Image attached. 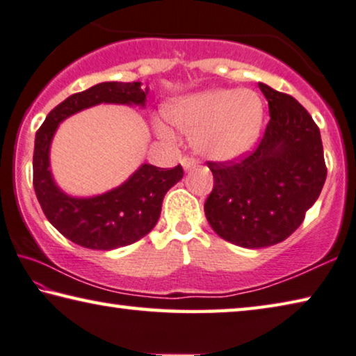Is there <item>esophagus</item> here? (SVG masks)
<instances>
[{"label":"esophagus","mask_w":356,"mask_h":356,"mask_svg":"<svg viewBox=\"0 0 356 356\" xmlns=\"http://www.w3.org/2000/svg\"><path fill=\"white\" fill-rule=\"evenodd\" d=\"M181 165H183V168L186 172L188 170H192V168H194L195 165H197V161L194 159V157H189V156H184L183 159H181Z\"/></svg>","instance_id":"1"}]
</instances>
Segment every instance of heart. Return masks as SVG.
I'll return each mask as SVG.
<instances>
[{
	"label": "heart",
	"mask_w": 356,
	"mask_h": 356,
	"mask_svg": "<svg viewBox=\"0 0 356 356\" xmlns=\"http://www.w3.org/2000/svg\"><path fill=\"white\" fill-rule=\"evenodd\" d=\"M165 116L179 131L192 136V147L213 161L241 157L257 143L264 126V99L254 90L209 88L178 97L167 104ZM154 127L159 136L173 138L162 121Z\"/></svg>",
	"instance_id": "heart-1"
}]
</instances>
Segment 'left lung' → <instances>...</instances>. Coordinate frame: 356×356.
Wrapping results in <instances>:
<instances>
[{
    "label": "left lung",
    "instance_id": "1",
    "mask_svg": "<svg viewBox=\"0 0 356 356\" xmlns=\"http://www.w3.org/2000/svg\"><path fill=\"white\" fill-rule=\"evenodd\" d=\"M270 107L259 147L240 161L208 162L214 186L205 202L211 229L248 249L284 241L305 220L326 179L320 131L295 97L259 83Z\"/></svg>",
    "mask_w": 356,
    "mask_h": 356
}]
</instances>
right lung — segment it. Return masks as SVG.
I'll list each match as a JSON object with an SVG mask.
<instances>
[{
    "label": "right lung",
    "instance_id": "obj_1",
    "mask_svg": "<svg viewBox=\"0 0 356 356\" xmlns=\"http://www.w3.org/2000/svg\"><path fill=\"white\" fill-rule=\"evenodd\" d=\"M140 81H104L75 92L47 115L36 132L33 184L40 208L55 229L79 246L112 250L138 241L153 230L167 191L183 178V167L142 164L126 181L95 197H71L58 188L50 170V145L60 123L97 104L145 107L148 88Z\"/></svg>",
    "mask_w": 356,
    "mask_h": 356
}]
</instances>
